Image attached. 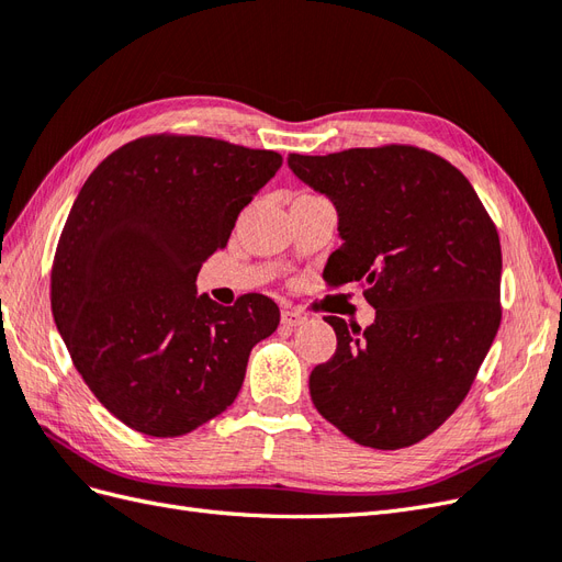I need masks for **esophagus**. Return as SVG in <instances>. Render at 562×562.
Wrapping results in <instances>:
<instances>
[{
    "instance_id": "obj_1",
    "label": "esophagus",
    "mask_w": 562,
    "mask_h": 562,
    "mask_svg": "<svg viewBox=\"0 0 562 562\" xmlns=\"http://www.w3.org/2000/svg\"><path fill=\"white\" fill-rule=\"evenodd\" d=\"M281 323H283V326H288V328H297V326H302V323H304V316L300 312H295V310H283L281 312Z\"/></svg>"
}]
</instances>
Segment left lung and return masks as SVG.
Instances as JSON below:
<instances>
[{
	"label": "left lung",
	"instance_id": "obj_1",
	"mask_svg": "<svg viewBox=\"0 0 562 562\" xmlns=\"http://www.w3.org/2000/svg\"><path fill=\"white\" fill-rule=\"evenodd\" d=\"M300 182L330 199L339 246L323 277L359 281L375 321L337 335L310 375L316 411L356 443L398 450L464 401L502 321V248L471 182L427 149L389 145L288 155Z\"/></svg>",
	"mask_w": 562,
	"mask_h": 562
}]
</instances>
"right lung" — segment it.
<instances>
[{
	"instance_id": "add662e5",
	"label": "right lung",
	"mask_w": 562,
	"mask_h": 562,
	"mask_svg": "<svg viewBox=\"0 0 562 562\" xmlns=\"http://www.w3.org/2000/svg\"><path fill=\"white\" fill-rule=\"evenodd\" d=\"M277 151L151 135L100 164L60 234L50 310L83 382L126 427L173 438L225 413L279 307L250 293L223 307L196 274L277 176Z\"/></svg>"
}]
</instances>
